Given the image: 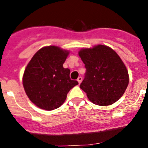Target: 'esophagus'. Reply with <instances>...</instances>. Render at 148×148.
<instances>
[{"mask_svg": "<svg viewBox=\"0 0 148 148\" xmlns=\"http://www.w3.org/2000/svg\"><path fill=\"white\" fill-rule=\"evenodd\" d=\"M77 81H78V84H80L81 83H82V77H78V79H77Z\"/></svg>", "mask_w": 148, "mask_h": 148, "instance_id": "esophagus-1", "label": "esophagus"}]
</instances>
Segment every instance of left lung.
Instances as JSON below:
<instances>
[{"label":"left lung","instance_id":"obj_1","mask_svg":"<svg viewBox=\"0 0 148 148\" xmlns=\"http://www.w3.org/2000/svg\"><path fill=\"white\" fill-rule=\"evenodd\" d=\"M78 56L87 69L80 88L89 100L99 106H108L125 93L129 75L122 60L112 48L99 44L82 48Z\"/></svg>","mask_w":148,"mask_h":148}]
</instances>
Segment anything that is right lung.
<instances>
[{"mask_svg":"<svg viewBox=\"0 0 148 148\" xmlns=\"http://www.w3.org/2000/svg\"><path fill=\"white\" fill-rule=\"evenodd\" d=\"M70 51L57 46L40 48L33 56L23 75V85L29 100L45 110L57 109L66 95L78 84L71 80L70 70L63 67Z\"/></svg>","mask_w":148,"mask_h":148,"instance_id":"obj_1","label":"right lung"}]
</instances>
